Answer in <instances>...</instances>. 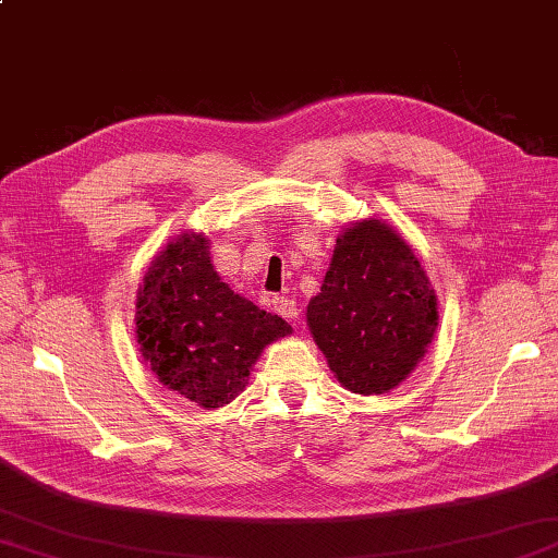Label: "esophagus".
Instances as JSON below:
<instances>
[{"label": "esophagus", "mask_w": 558, "mask_h": 558, "mask_svg": "<svg viewBox=\"0 0 558 558\" xmlns=\"http://www.w3.org/2000/svg\"><path fill=\"white\" fill-rule=\"evenodd\" d=\"M272 310L286 318H298L300 316V304L292 298H276L272 300Z\"/></svg>", "instance_id": "esophagus-1"}]
</instances>
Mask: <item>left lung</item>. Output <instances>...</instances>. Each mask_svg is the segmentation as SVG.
Returning <instances> with one entry per match:
<instances>
[{
  "label": "left lung",
  "mask_w": 558,
  "mask_h": 558,
  "mask_svg": "<svg viewBox=\"0 0 558 558\" xmlns=\"http://www.w3.org/2000/svg\"><path fill=\"white\" fill-rule=\"evenodd\" d=\"M306 324L342 386L381 396L424 357L438 312L429 278L405 240L386 222L364 220L336 240Z\"/></svg>",
  "instance_id": "left-lung-1"
}]
</instances>
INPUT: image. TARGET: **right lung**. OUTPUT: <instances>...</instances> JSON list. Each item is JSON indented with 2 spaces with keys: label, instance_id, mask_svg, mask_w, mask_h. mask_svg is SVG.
Wrapping results in <instances>:
<instances>
[{
  "label": "right lung",
  "instance_id": "obj_1",
  "mask_svg": "<svg viewBox=\"0 0 558 558\" xmlns=\"http://www.w3.org/2000/svg\"><path fill=\"white\" fill-rule=\"evenodd\" d=\"M292 333L218 278L204 234L184 232L153 260L136 300L141 354L162 386L201 408L240 396L248 369L272 340Z\"/></svg>",
  "mask_w": 558,
  "mask_h": 558
}]
</instances>
